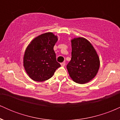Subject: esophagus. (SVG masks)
Here are the masks:
<instances>
[{"label":"esophagus","instance_id":"34e87169","mask_svg":"<svg viewBox=\"0 0 120 120\" xmlns=\"http://www.w3.org/2000/svg\"><path fill=\"white\" fill-rule=\"evenodd\" d=\"M61 65L62 67H64V66L65 65V62H63V63H61Z\"/></svg>","mask_w":120,"mask_h":120}]
</instances>
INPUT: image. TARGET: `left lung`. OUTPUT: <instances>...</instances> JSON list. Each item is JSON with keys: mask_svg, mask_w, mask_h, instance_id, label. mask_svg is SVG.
<instances>
[{"mask_svg": "<svg viewBox=\"0 0 120 120\" xmlns=\"http://www.w3.org/2000/svg\"><path fill=\"white\" fill-rule=\"evenodd\" d=\"M71 58L67 65L69 74L74 82L79 84L91 81L98 72L100 60L94 47L82 37L71 40Z\"/></svg>", "mask_w": 120, "mask_h": 120, "instance_id": "1", "label": "left lung"}]
</instances>
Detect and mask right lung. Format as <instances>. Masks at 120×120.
I'll return each instance as SVG.
<instances>
[{"label": "right lung", "instance_id": "obj_1", "mask_svg": "<svg viewBox=\"0 0 120 120\" xmlns=\"http://www.w3.org/2000/svg\"><path fill=\"white\" fill-rule=\"evenodd\" d=\"M57 39V37L52 33H46L34 38L27 46L23 63L26 72L33 80H47L61 66L56 61L53 50Z\"/></svg>", "mask_w": 120, "mask_h": 120}]
</instances>
